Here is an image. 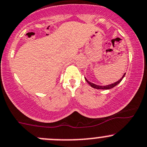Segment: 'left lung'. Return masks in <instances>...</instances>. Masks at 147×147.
Masks as SVG:
<instances>
[{
    "mask_svg": "<svg viewBox=\"0 0 147 147\" xmlns=\"http://www.w3.org/2000/svg\"><path fill=\"white\" fill-rule=\"evenodd\" d=\"M125 73L123 75V76L121 78H120V80H119L118 81H117L116 82L113 83V84H109V85H106V86H99V85H96V84H94V83H92L88 81L85 78V80L86 81V82L88 83V84H89L92 87L94 88V89H112V88H113L114 86H115L116 85H118L119 83L120 82L122 81V80H123V78L125 77Z\"/></svg>",
    "mask_w": 147,
    "mask_h": 147,
    "instance_id": "8db88e82",
    "label": "left lung"
}]
</instances>
